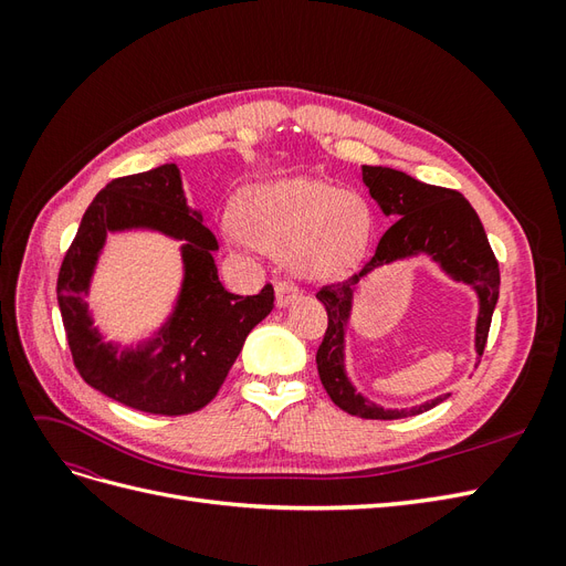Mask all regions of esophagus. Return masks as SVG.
I'll return each instance as SVG.
<instances>
[{
  "label": "esophagus",
  "mask_w": 566,
  "mask_h": 566,
  "mask_svg": "<svg viewBox=\"0 0 566 566\" xmlns=\"http://www.w3.org/2000/svg\"><path fill=\"white\" fill-rule=\"evenodd\" d=\"M297 295H300L297 283L285 281V279L276 283V304H279V306H287Z\"/></svg>",
  "instance_id": "1"
}]
</instances>
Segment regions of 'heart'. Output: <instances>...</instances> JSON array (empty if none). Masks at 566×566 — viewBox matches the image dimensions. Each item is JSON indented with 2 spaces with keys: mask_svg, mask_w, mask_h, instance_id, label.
I'll list each match as a JSON object with an SVG mask.
<instances>
[{
  "mask_svg": "<svg viewBox=\"0 0 566 566\" xmlns=\"http://www.w3.org/2000/svg\"><path fill=\"white\" fill-rule=\"evenodd\" d=\"M248 241L306 279L345 273L364 254L373 231L368 202L318 179H279L250 188L238 208Z\"/></svg>",
  "mask_w": 566,
  "mask_h": 566,
  "instance_id": "heart-1",
  "label": "heart"
}]
</instances>
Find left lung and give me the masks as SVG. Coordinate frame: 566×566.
I'll return each instance as SVG.
<instances>
[{
    "label": "left lung",
    "instance_id": "1",
    "mask_svg": "<svg viewBox=\"0 0 566 566\" xmlns=\"http://www.w3.org/2000/svg\"><path fill=\"white\" fill-rule=\"evenodd\" d=\"M364 181L370 196L380 202L385 214L397 217V221L380 238L378 250L366 262V266L347 281H333L318 287L316 297L323 302L328 325L316 352L318 378L328 391V397L352 416L368 420H397L424 413L447 397L422 403L410 410H382L370 406L361 394L349 385L345 368H342V342H345V325L349 321L354 285L364 273L380 264H389L399 256L416 252L432 254L458 281L474 285L482 302V312L476 321V352L484 354L491 316L499 302L501 269L499 260L489 245L486 231L479 221L472 205L453 188L430 186L389 167L364 165Z\"/></svg>",
    "mask_w": 566,
    "mask_h": 566
}]
</instances>
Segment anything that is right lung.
I'll list each match as a JSON object with an SVG mask.
<instances>
[{
	"label": "right lung",
	"mask_w": 566,
	"mask_h": 566,
	"mask_svg": "<svg viewBox=\"0 0 566 566\" xmlns=\"http://www.w3.org/2000/svg\"><path fill=\"white\" fill-rule=\"evenodd\" d=\"M150 226L181 237L187 264L182 300L168 328L139 353L117 355L91 328L81 300L108 230ZM217 238L188 212L177 165L113 179L84 212L67 248L56 295L82 380L106 397L153 416H188L208 406L243 349L250 331L273 310V285L233 295L221 285L212 252Z\"/></svg>",
	"instance_id": "right-lung-1"
}]
</instances>
